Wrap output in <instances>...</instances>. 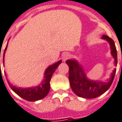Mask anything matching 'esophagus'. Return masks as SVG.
<instances>
[{"instance_id":"34e87169","label":"esophagus","mask_w":122,"mask_h":122,"mask_svg":"<svg viewBox=\"0 0 122 122\" xmlns=\"http://www.w3.org/2000/svg\"><path fill=\"white\" fill-rule=\"evenodd\" d=\"M70 54L68 53H65V54H64L63 56V61H65L66 60H67L70 57Z\"/></svg>"}]
</instances>
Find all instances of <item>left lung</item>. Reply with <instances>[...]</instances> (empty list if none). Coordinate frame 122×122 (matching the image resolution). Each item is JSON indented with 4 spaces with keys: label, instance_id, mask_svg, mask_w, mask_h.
<instances>
[{
    "label": "left lung",
    "instance_id": "left-lung-1",
    "mask_svg": "<svg viewBox=\"0 0 122 122\" xmlns=\"http://www.w3.org/2000/svg\"><path fill=\"white\" fill-rule=\"evenodd\" d=\"M101 38L109 43L111 55L114 59V65L116 66L118 59L114 42L107 35H102ZM66 63L69 67V79L72 90L77 96L86 99L96 98L107 92L112 84L116 71V69H114L110 78L105 82L93 80L87 78L83 67L77 60L68 59Z\"/></svg>",
    "mask_w": 122,
    "mask_h": 122
}]
</instances>
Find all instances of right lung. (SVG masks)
Wrapping results in <instances>:
<instances>
[{
    "label": "right lung",
    "instance_id": "add662e5",
    "mask_svg": "<svg viewBox=\"0 0 122 122\" xmlns=\"http://www.w3.org/2000/svg\"><path fill=\"white\" fill-rule=\"evenodd\" d=\"M8 44L6 46V48L4 50V54H3V65L4 66V56H5V53L7 49ZM62 61L59 60L56 63L51 65L49 66L46 69L44 72V80L41 82L40 84L37 86L30 87H18L13 86L12 84H10L9 80L6 79L8 83V85L10 86V88L12 89L14 92L18 95L20 97H21L25 100L29 101H36L38 100L42 99L44 97L48 94V93L50 90V80L51 78L52 75L54 73L56 69L59 66V65L61 63ZM5 76H6V73L5 72Z\"/></svg>",
    "mask_w": 122,
    "mask_h": 122
}]
</instances>
